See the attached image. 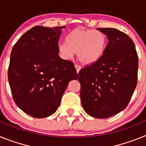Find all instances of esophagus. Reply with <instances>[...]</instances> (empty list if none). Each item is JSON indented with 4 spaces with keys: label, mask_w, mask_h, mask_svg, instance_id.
<instances>
[{
    "label": "esophagus",
    "mask_w": 146,
    "mask_h": 146,
    "mask_svg": "<svg viewBox=\"0 0 146 146\" xmlns=\"http://www.w3.org/2000/svg\"><path fill=\"white\" fill-rule=\"evenodd\" d=\"M74 66H75V69H76V70H77V72L78 73V72H80V70L81 69V66L80 65H78V64H76Z\"/></svg>",
    "instance_id": "1"
}]
</instances>
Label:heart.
Here are the masks:
<instances>
[{"mask_svg": "<svg viewBox=\"0 0 146 146\" xmlns=\"http://www.w3.org/2000/svg\"><path fill=\"white\" fill-rule=\"evenodd\" d=\"M65 41L66 43L58 45L62 57L69 59L77 53L80 61L86 65L97 62L107 47L106 36L99 31L75 28L67 34Z\"/></svg>", "mask_w": 146, "mask_h": 146, "instance_id": "heart-1", "label": "heart"}]
</instances>
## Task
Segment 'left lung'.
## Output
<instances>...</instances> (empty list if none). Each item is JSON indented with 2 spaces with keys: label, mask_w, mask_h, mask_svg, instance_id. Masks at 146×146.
<instances>
[{
  "label": "left lung",
  "mask_w": 146,
  "mask_h": 146,
  "mask_svg": "<svg viewBox=\"0 0 146 146\" xmlns=\"http://www.w3.org/2000/svg\"><path fill=\"white\" fill-rule=\"evenodd\" d=\"M108 43L102 57L80 69L82 108L91 116L107 118L128 105L137 86L138 56L133 41L115 28H98Z\"/></svg>",
  "instance_id": "8db88e82"
}]
</instances>
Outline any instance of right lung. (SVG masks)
<instances>
[{
    "label": "right lung",
    "instance_id": "obj_1",
    "mask_svg": "<svg viewBox=\"0 0 146 146\" xmlns=\"http://www.w3.org/2000/svg\"><path fill=\"white\" fill-rule=\"evenodd\" d=\"M64 28L33 27L11 50L8 79L13 99L33 118L53 114L69 82L77 79L74 64L58 55L59 38Z\"/></svg>",
    "mask_w": 146,
    "mask_h": 146
}]
</instances>
